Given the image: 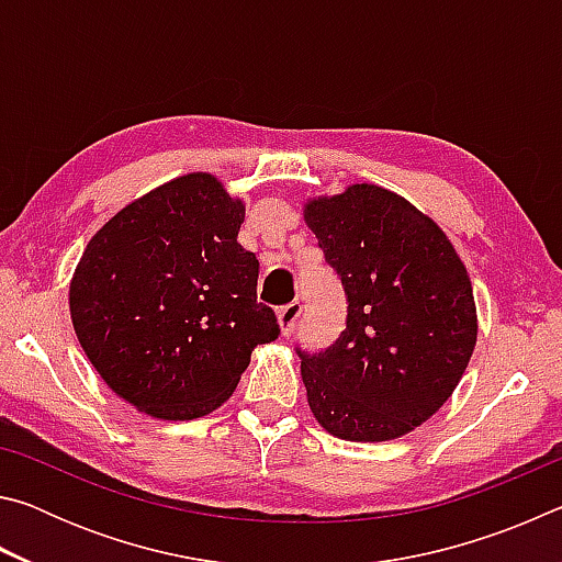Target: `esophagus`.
Here are the masks:
<instances>
[{"label":"esophagus","mask_w":562,"mask_h":562,"mask_svg":"<svg viewBox=\"0 0 562 562\" xmlns=\"http://www.w3.org/2000/svg\"><path fill=\"white\" fill-rule=\"evenodd\" d=\"M300 312H302L300 302H288V304H284V307L278 310V322H280L282 335H288V331H292L294 322L300 319Z\"/></svg>","instance_id":"esophagus-1"}]
</instances>
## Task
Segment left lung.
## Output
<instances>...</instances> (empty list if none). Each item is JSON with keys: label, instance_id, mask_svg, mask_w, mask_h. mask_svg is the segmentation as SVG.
Listing matches in <instances>:
<instances>
[{"label": "left lung", "instance_id": "1", "mask_svg": "<svg viewBox=\"0 0 562 562\" xmlns=\"http://www.w3.org/2000/svg\"><path fill=\"white\" fill-rule=\"evenodd\" d=\"M304 221L347 300L325 349L294 345L307 402L329 434L389 441L441 408L475 347V304L434 221L379 186L317 198Z\"/></svg>", "mask_w": 562, "mask_h": 562}]
</instances>
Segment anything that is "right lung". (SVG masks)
<instances>
[{"label":"right lung","instance_id":"obj_1","mask_svg":"<svg viewBox=\"0 0 562 562\" xmlns=\"http://www.w3.org/2000/svg\"><path fill=\"white\" fill-rule=\"evenodd\" d=\"M245 207L190 173L123 207L74 272L71 322L113 392L168 422L211 414L258 345L280 335L258 302L260 262L237 243Z\"/></svg>","mask_w":562,"mask_h":562}]
</instances>
